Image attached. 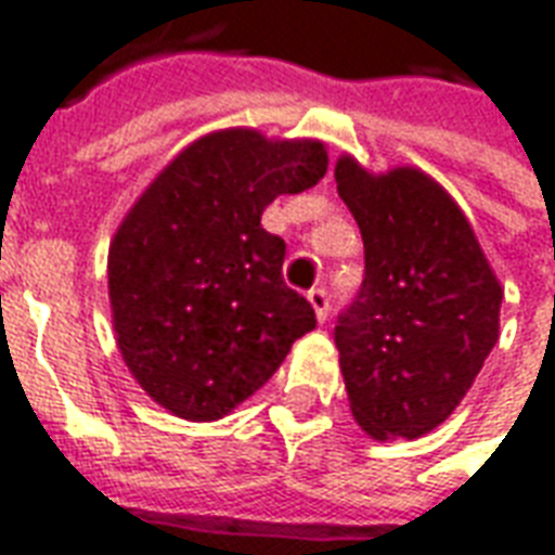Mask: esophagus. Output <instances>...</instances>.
Here are the masks:
<instances>
[{
	"label": "esophagus",
	"instance_id": "obj_1",
	"mask_svg": "<svg viewBox=\"0 0 555 555\" xmlns=\"http://www.w3.org/2000/svg\"><path fill=\"white\" fill-rule=\"evenodd\" d=\"M309 302H312L314 314H318V321L324 324L326 318H330V294L324 288H312L309 291Z\"/></svg>",
	"mask_w": 555,
	"mask_h": 555
}]
</instances>
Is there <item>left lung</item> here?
Listing matches in <instances>:
<instances>
[{
	"instance_id": "1",
	"label": "left lung",
	"mask_w": 555,
	"mask_h": 555,
	"mask_svg": "<svg viewBox=\"0 0 555 555\" xmlns=\"http://www.w3.org/2000/svg\"><path fill=\"white\" fill-rule=\"evenodd\" d=\"M365 276L341 309L336 348L350 410L374 440L422 437L449 416L500 338L502 288L469 222L418 169L374 178L336 166Z\"/></svg>"
}]
</instances>
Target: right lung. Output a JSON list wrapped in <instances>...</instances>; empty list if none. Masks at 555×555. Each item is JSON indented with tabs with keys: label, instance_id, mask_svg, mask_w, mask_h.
Instances as JSON below:
<instances>
[{
	"label": "right lung",
	"instance_id": "right-lung-1",
	"mask_svg": "<svg viewBox=\"0 0 555 555\" xmlns=\"http://www.w3.org/2000/svg\"><path fill=\"white\" fill-rule=\"evenodd\" d=\"M324 171L321 142L219 130L183 147L125 217L109 246L115 336L139 386L175 416H225L314 330L261 214Z\"/></svg>",
	"mask_w": 555,
	"mask_h": 555
}]
</instances>
